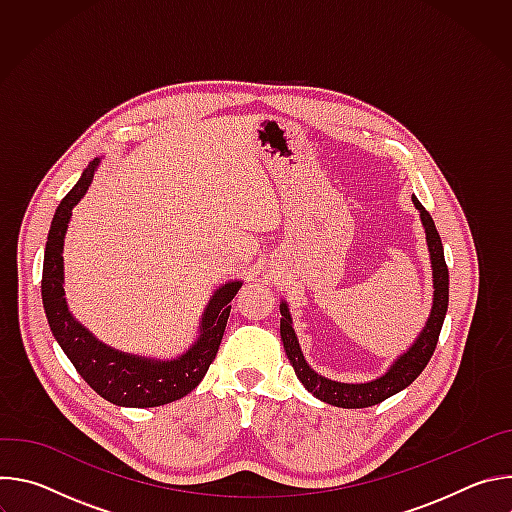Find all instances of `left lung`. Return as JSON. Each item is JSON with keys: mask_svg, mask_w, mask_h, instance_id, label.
Masks as SVG:
<instances>
[{"mask_svg": "<svg viewBox=\"0 0 512 512\" xmlns=\"http://www.w3.org/2000/svg\"><path fill=\"white\" fill-rule=\"evenodd\" d=\"M413 202H415L417 210L421 212V221H423L425 235H427V247H429V255H431L433 289H435L433 291V308H431L429 320H427L423 332L419 334V338L415 340V344L403 356H399L395 360L393 367L381 379L371 381V383L348 385V383H336V381L324 379L318 373H314L308 367V362L304 360L296 332H294V328H291V316H289L285 302H281V306H279V310H281V340H283V348L291 362V367H294L298 379L312 395H316L318 399H322L330 405L344 407V409H362V407L383 403L391 395L409 387L421 375V371L427 367L429 358L433 356L437 338H440L442 324H444V318L448 312L450 275H448V265L444 259L442 239L433 225L431 214L423 208V204L415 196H413Z\"/></svg>", "mask_w": 512, "mask_h": 512, "instance_id": "left-lung-1", "label": "left lung"}]
</instances>
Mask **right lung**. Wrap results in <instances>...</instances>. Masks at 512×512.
<instances>
[{"instance_id":"right-lung-1","label":"right lung","mask_w":512,"mask_h":512,"mask_svg":"<svg viewBox=\"0 0 512 512\" xmlns=\"http://www.w3.org/2000/svg\"><path fill=\"white\" fill-rule=\"evenodd\" d=\"M97 166L99 160L89 164L75 188L62 198L52 218L42 269L44 312L56 342L95 393H99L109 403L123 407L166 405L188 395L204 379L210 362L218 352V346H221L231 314V302L237 296L241 283L231 281L214 291L202 318L200 338L180 358L148 360L141 356L123 354L99 342L89 330H85L70 316L62 289L64 233L70 221L72 206L85 196Z\"/></svg>"}]
</instances>
